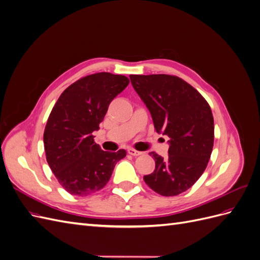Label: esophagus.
<instances>
[{
    "label": "esophagus",
    "mask_w": 260,
    "mask_h": 260,
    "mask_svg": "<svg viewBox=\"0 0 260 260\" xmlns=\"http://www.w3.org/2000/svg\"><path fill=\"white\" fill-rule=\"evenodd\" d=\"M128 153H129L130 155H132V156H139V155L142 154L141 152L137 151V149H135V148H128Z\"/></svg>",
    "instance_id": "34e87169"
}]
</instances>
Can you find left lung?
<instances>
[{"mask_svg":"<svg viewBox=\"0 0 260 260\" xmlns=\"http://www.w3.org/2000/svg\"><path fill=\"white\" fill-rule=\"evenodd\" d=\"M129 77L155 130L169 138L168 157L153 152L155 170L144 176L145 183L162 196L178 195L199 180L209 161L215 132L211 109L192 85L176 76Z\"/></svg>","mask_w":260,"mask_h":260,"instance_id":"left-lung-1","label":"left lung"}]
</instances>
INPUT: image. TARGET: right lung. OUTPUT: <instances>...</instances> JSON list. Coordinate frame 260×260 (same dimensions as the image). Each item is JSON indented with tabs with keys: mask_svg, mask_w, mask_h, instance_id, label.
Here are the masks:
<instances>
[{
	"mask_svg": "<svg viewBox=\"0 0 260 260\" xmlns=\"http://www.w3.org/2000/svg\"><path fill=\"white\" fill-rule=\"evenodd\" d=\"M129 84L121 75L99 73L81 78L60 94L45 125L43 142L49 166L72 195L103 188L124 149L105 152L93 140L111 102Z\"/></svg>",
	"mask_w": 260,
	"mask_h": 260,
	"instance_id": "1",
	"label": "right lung"
}]
</instances>
